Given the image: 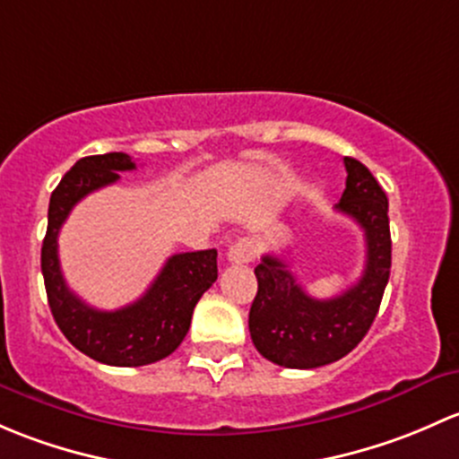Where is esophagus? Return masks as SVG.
Instances as JSON below:
<instances>
[{
    "label": "esophagus",
    "instance_id": "obj_1",
    "mask_svg": "<svg viewBox=\"0 0 459 459\" xmlns=\"http://www.w3.org/2000/svg\"><path fill=\"white\" fill-rule=\"evenodd\" d=\"M256 256V245L252 238H240L236 243L230 245L228 249V261L234 264H247Z\"/></svg>",
    "mask_w": 459,
    "mask_h": 459
}]
</instances>
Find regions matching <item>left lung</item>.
Segmentation results:
<instances>
[{"instance_id":"obj_1","label":"left lung","mask_w":459,"mask_h":459,"mask_svg":"<svg viewBox=\"0 0 459 459\" xmlns=\"http://www.w3.org/2000/svg\"><path fill=\"white\" fill-rule=\"evenodd\" d=\"M347 186L335 210L365 231V272L340 296L320 300L307 294L291 269L264 254L254 273L256 299L249 309V335L263 358L287 369L332 365L358 347L376 320L391 273L389 201L360 160L344 157Z\"/></svg>"}]
</instances>
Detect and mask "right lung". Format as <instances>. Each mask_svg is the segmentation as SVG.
Wrapping results in <instances>:
<instances>
[{
  "mask_svg": "<svg viewBox=\"0 0 459 459\" xmlns=\"http://www.w3.org/2000/svg\"><path fill=\"white\" fill-rule=\"evenodd\" d=\"M134 168L124 152L79 159L50 196L41 245V273L55 323L73 347L112 367H143L168 358L187 335L196 302L219 278L216 249H201L169 256L148 291L121 309H94L68 290L56 254L61 225L83 196L112 186L121 178L119 172Z\"/></svg>",
  "mask_w": 459,
  "mask_h": 459,
  "instance_id": "add662e5",
  "label": "right lung"
}]
</instances>
